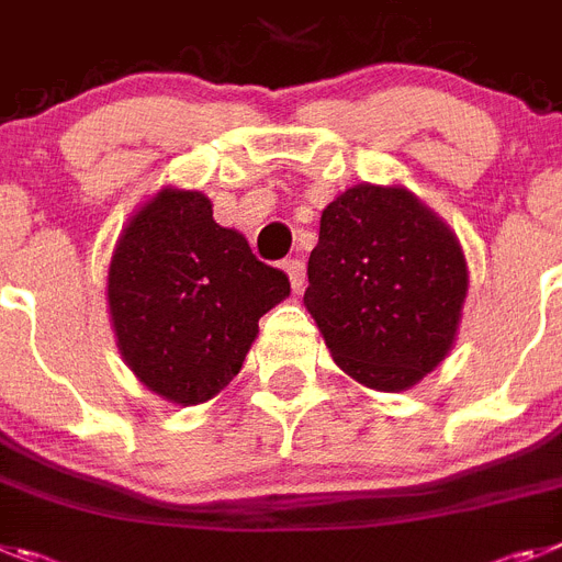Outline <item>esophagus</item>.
I'll return each mask as SVG.
<instances>
[{"label":"esophagus","instance_id":"esophagus-1","mask_svg":"<svg viewBox=\"0 0 562 562\" xmlns=\"http://www.w3.org/2000/svg\"><path fill=\"white\" fill-rule=\"evenodd\" d=\"M281 267H284V272L290 276L292 292L304 290V261H299V258H290V261H284Z\"/></svg>","mask_w":562,"mask_h":562}]
</instances>
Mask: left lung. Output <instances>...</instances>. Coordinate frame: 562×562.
<instances>
[{
    "label": "left lung",
    "instance_id": "1",
    "mask_svg": "<svg viewBox=\"0 0 562 562\" xmlns=\"http://www.w3.org/2000/svg\"><path fill=\"white\" fill-rule=\"evenodd\" d=\"M304 304L347 375L409 390L443 361L467 301L458 238L406 187L355 184L321 215Z\"/></svg>",
    "mask_w": 562,
    "mask_h": 562
}]
</instances>
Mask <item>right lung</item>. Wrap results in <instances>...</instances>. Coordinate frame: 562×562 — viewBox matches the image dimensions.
Here are the masks:
<instances>
[{
    "instance_id": "add662e5",
    "label": "right lung",
    "mask_w": 562,
    "mask_h": 562,
    "mask_svg": "<svg viewBox=\"0 0 562 562\" xmlns=\"http://www.w3.org/2000/svg\"><path fill=\"white\" fill-rule=\"evenodd\" d=\"M290 295V278L247 238L213 222L199 190H158L119 235L108 304L119 352L150 392L181 406L227 386L258 318Z\"/></svg>"
}]
</instances>
